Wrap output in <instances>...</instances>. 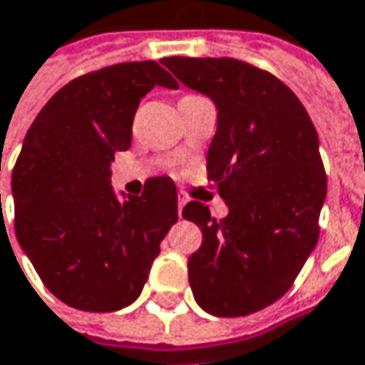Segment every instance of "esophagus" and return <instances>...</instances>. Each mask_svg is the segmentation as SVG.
<instances>
[{"mask_svg": "<svg viewBox=\"0 0 365 365\" xmlns=\"http://www.w3.org/2000/svg\"><path fill=\"white\" fill-rule=\"evenodd\" d=\"M185 203H187L185 192H178V215H180V217H182V207H185Z\"/></svg>", "mask_w": 365, "mask_h": 365, "instance_id": "esophagus-1", "label": "esophagus"}]
</instances>
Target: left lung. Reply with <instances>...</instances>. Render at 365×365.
Returning <instances> with one entry per match:
<instances>
[{
	"label": "left lung",
	"instance_id": "1",
	"mask_svg": "<svg viewBox=\"0 0 365 365\" xmlns=\"http://www.w3.org/2000/svg\"><path fill=\"white\" fill-rule=\"evenodd\" d=\"M174 76L217 106L207 176L230 213L201 201L182 217L203 232L189 257L197 304L213 317H246L294 285L319 242L327 173L300 98L273 73L232 57H166Z\"/></svg>",
	"mask_w": 365,
	"mask_h": 365
}]
</instances>
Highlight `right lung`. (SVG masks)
I'll return each mask as SVG.
<instances>
[{
    "label": "right lung",
    "mask_w": 365,
    "mask_h": 365,
    "mask_svg": "<svg viewBox=\"0 0 365 365\" xmlns=\"http://www.w3.org/2000/svg\"><path fill=\"white\" fill-rule=\"evenodd\" d=\"M176 88L155 61L83 73L46 102L11 173L14 230L46 289L71 308L113 312L137 300L178 220L173 178H148L119 201L110 162L129 150L141 98Z\"/></svg>",
    "instance_id": "1"
}]
</instances>
